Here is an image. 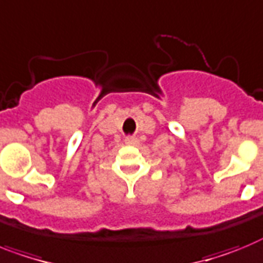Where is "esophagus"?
I'll return each instance as SVG.
<instances>
[{"instance_id":"obj_1","label":"esophagus","mask_w":263,"mask_h":263,"mask_svg":"<svg viewBox=\"0 0 263 263\" xmlns=\"http://www.w3.org/2000/svg\"><path fill=\"white\" fill-rule=\"evenodd\" d=\"M125 141V144H128V145H136L139 143L138 138H135V136H127V138L124 139Z\"/></svg>"}]
</instances>
